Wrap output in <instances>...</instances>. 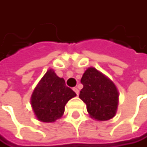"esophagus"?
I'll use <instances>...</instances> for the list:
<instances>
[{
    "mask_svg": "<svg viewBox=\"0 0 147 147\" xmlns=\"http://www.w3.org/2000/svg\"><path fill=\"white\" fill-rule=\"evenodd\" d=\"M73 91H74L75 92H76V94L78 95V92H79V91H78V89L77 88V87H74V88H73Z\"/></svg>",
    "mask_w": 147,
    "mask_h": 147,
    "instance_id": "34e87169",
    "label": "esophagus"
}]
</instances>
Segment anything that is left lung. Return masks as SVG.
Wrapping results in <instances>:
<instances>
[{
  "instance_id": "obj_1",
  "label": "left lung",
  "mask_w": 147,
  "mask_h": 147,
  "mask_svg": "<svg viewBox=\"0 0 147 147\" xmlns=\"http://www.w3.org/2000/svg\"><path fill=\"white\" fill-rule=\"evenodd\" d=\"M84 86L79 98L86 104L92 117L107 121L115 115L118 91L114 83L94 68H88L81 78Z\"/></svg>"
}]
</instances>
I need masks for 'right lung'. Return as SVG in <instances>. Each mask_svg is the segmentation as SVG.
<instances>
[{"label":"right lung","instance_id":"1","mask_svg":"<svg viewBox=\"0 0 147 147\" xmlns=\"http://www.w3.org/2000/svg\"><path fill=\"white\" fill-rule=\"evenodd\" d=\"M75 96V92L66 86L64 79L49 69L34 89L31 102L39 121L52 123L61 117L66 103Z\"/></svg>","mask_w":147,"mask_h":147}]
</instances>
